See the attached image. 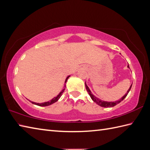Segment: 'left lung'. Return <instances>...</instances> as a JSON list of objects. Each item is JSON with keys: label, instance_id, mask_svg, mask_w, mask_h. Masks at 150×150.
<instances>
[{"label": "left lung", "instance_id": "1", "mask_svg": "<svg viewBox=\"0 0 150 150\" xmlns=\"http://www.w3.org/2000/svg\"><path fill=\"white\" fill-rule=\"evenodd\" d=\"M128 68H129V65H128ZM85 85H86V90H87V91L88 92L89 95H90V96L91 97V99L93 100L95 102V103H96L98 105H99L100 106L104 107V108H111V107H113V106H116L117 104L120 103L121 101H122V100L124 99V98H126V97L127 96V95L128 94L129 91H130V90H131L132 86V84L131 86L129 87V90H128V91H127V93H126L125 95H124V96H123L122 98H121L120 99H119V100L115 101V102H106V101L101 100L99 99V98H98L97 97H95L94 95L91 93V92L90 90V89H89V88H88V86L86 85V82H85Z\"/></svg>", "mask_w": 150, "mask_h": 150}]
</instances>
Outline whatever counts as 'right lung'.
<instances>
[{"mask_svg":"<svg viewBox=\"0 0 150 150\" xmlns=\"http://www.w3.org/2000/svg\"><path fill=\"white\" fill-rule=\"evenodd\" d=\"M70 77V75H69L68 77L66 78V81H65V83L66 82H67V81H68V78ZM65 88H66V86H65ZM64 90H65V88H64L63 90L60 92V93L57 95V97H54L53 99H52L51 100H50V101H47V102H45V103H34V102H31V101H30L31 103L32 104H35V105H37V106H49V105H51V104H53V103H55V102H57V100H58L59 98H60V97H61V95H62V93H63V92L64 91Z\"/></svg>","mask_w":150,"mask_h":150,"instance_id":"1","label":"right lung"}]
</instances>
